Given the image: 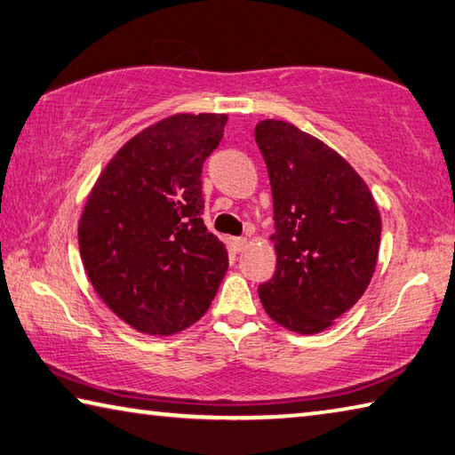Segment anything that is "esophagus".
<instances>
[{"mask_svg": "<svg viewBox=\"0 0 455 455\" xmlns=\"http://www.w3.org/2000/svg\"><path fill=\"white\" fill-rule=\"evenodd\" d=\"M230 246H233L235 252H243L249 246V241L246 238H230Z\"/></svg>", "mask_w": 455, "mask_h": 455, "instance_id": "34e87169", "label": "esophagus"}]
</instances>
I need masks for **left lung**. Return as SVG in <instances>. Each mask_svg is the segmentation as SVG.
I'll return each mask as SVG.
<instances>
[{
    "instance_id": "obj_1",
    "label": "left lung",
    "mask_w": 455,
    "mask_h": 455,
    "mask_svg": "<svg viewBox=\"0 0 455 455\" xmlns=\"http://www.w3.org/2000/svg\"><path fill=\"white\" fill-rule=\"evenodd\" d=\"M254 139L275 199L276 272L264 310L291 332L318 334L366 292L376 270L378 204L352 164L292 123L264 119Z\"/></svg>"
}]
</instances>
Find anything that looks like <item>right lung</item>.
<instances>
[{
    "label": "right lung",
    "instance_id": "add662e5",
    "mask_svg": "<svg viewBox=\"0 0 455 455\" xmlns=\"http://www.w3.org/2000/svg\"><path fill=\"white\" fill-rule=\"evenodd\" d=\"M225 113H177L123 145L87 196L79 252L111 312L143 334L171 336L209 310L228 252L201 219L203 163Z\"/></svg>",
    "mask_w": 455,
    "mask_h": 455
}]
</instances>
